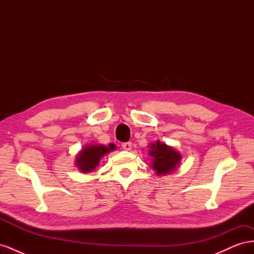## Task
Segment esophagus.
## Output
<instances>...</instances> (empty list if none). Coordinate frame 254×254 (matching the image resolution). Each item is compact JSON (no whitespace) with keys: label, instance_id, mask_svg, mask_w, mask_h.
Instances as JSON below:
<instances>
[{"label":"esophagus","instance_id":"esophagus-1","mask_svg":"<svg viewBox=\"0 0 254 254\" xmlns=\"http://www.w3.org/2000/svg\"><path fill=\"white\" fill-rule=\"evenodd\" d=\"M122 148L125 149V150H130V149L132 148V143H131V142L123 143V144H122Z\"/></svg>","mask_w":254,"mask_h":254}]
</instances>
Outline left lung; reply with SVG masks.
I'll list each match as a JSON object with an SVG mask.
<instances>
[{
    "label": "left lung",
    "instance_id": "8db88e82",
    "mask_svg": "<svg viewBox=\"0 0 254 254\" xmlns=\"http://www.w3.org/2000/svg\"><path fill=\"white\" fill-rule=\"evenodd\" d=\"M149 156L152 161V168L158 175L162 176L175 171L182 159L180 152L160 141L150 144Z\"/></svg>",
    "mask_w": 254,
    "mask_h": 254
}]
</instances>
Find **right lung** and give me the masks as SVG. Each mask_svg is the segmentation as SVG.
Returning a JSON list of instances; mask_svg holds the SVG:
<instances>
[{
  "mask_svg": "<svg viewBox=\"0 0 254 254\" xmlns=\"http://www.w3.org/2000/svg\"><path fill=\"white\" fill-rule=\"evenodd\" d=\"M114 149V144H109L108 147L105 145H87L76 157V166L82 173H91L95 170L101 159Z\"/></svg>",
  "mask_w": 254,
  "mask_h": 254,
  "instance_id": "add662e5",
  "label": "right lung"
}]
</instances>
